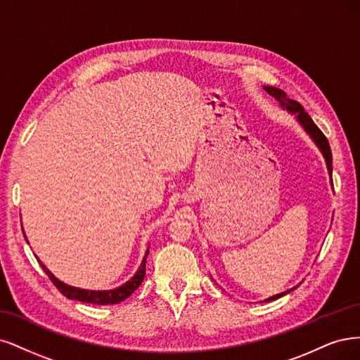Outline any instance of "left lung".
Instances as JSON below:
<instances>
[{"label": "left lung", "instance_id": "obj_1", "mask_svg": "<svg viewBox=\"0 0 360 360\" xmlns=\"http://www.w3.org/2000/svg\"><path fill=\"white\" fill-rule=\"evenodd\" d=\"M264 89L268 91V94H269V96H272L274 98H276L278 101H280V104H281L283 108H285L287 110H290L292 113H296L297 121H299L300 124H302V127H304V129L307 130V133H308L312 139H314V142H316V143H317V146L321 149V153H323L324 158H326L328 170H329V173L332 175V153H330V146H329L328 139H326V136H324V134L321 133V130L319 129V127L314 124V121L311 120L309 115L304 110L302 104L297 103V101H295V100H290V98H287L284 92H283L281 89H278V88H274V86H264ZM330 178H332V176H330ZM295 288H296V287L287 290V292H284V293H280V295H276V296H272V297H269L268 300H274V299L281 297V296H284V295H287V293L292 292V290H295Z\"/></svg>", "mask_w": 360, "mask_h": 360}]
</instances>
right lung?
I'll return each instance as SVG.
<instances>
[{
    "label": "right lung",
    "instance_id": "right-lung-1",
    "mask_svg": "<svg viewBox=\"0 0 360 360\" xmlns=\"http://www.w3.org/2000/svg\"><path fill=\"white\" fill-rule=\"evenodd\" d=\"M149 250L145 254V259L141 264V268L136 272V275L131 278L130 281H127L124 285L113 288V290H108V292H94V290H82V288H76V287H70L64 283H61L60 280L49 272V269L39 260L40 266L43 268V271L46 272V275L49 276V280L53 283V285L60 290V292L68 297V299H76L80 300V302H86V304H96V305H113V304H120L122 302L124 299H127L129 296H131V293L134 290L142 284L145 274H146V256H148Z\"/></svg>",
    "mask_w": 360,
    "mask_h": 360
}]
</instances>
